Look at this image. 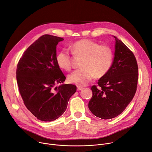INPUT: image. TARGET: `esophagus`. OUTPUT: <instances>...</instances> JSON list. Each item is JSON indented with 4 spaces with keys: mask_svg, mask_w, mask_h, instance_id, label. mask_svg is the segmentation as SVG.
<instances>
[{
    "mask_svg": "<svg viewBox=\"0 0 152 152\" xmlns=\"http://www.w3.org/2000/svg\"><path fill=\"white\" fill-rule=\"evenodd\" d=\"M83 88L82 87H80V86H77V90L79 91V90H81Z\"/></svg>",
    "mask_w": 152,
    "mask_h": 152,
    "instance_id": "esophagus-1",
    "label": "esophagus"
}]
</instances>
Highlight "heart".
Segmentation results:
<instances>
[{"label":"heart","mask_w":152,"mask_h":152,"mask_svg":"<svg viewBox=\"0 0 152 152\" xmlns=\"http://www.w3.org/2000/svg\"><path fill=\"white\" fill-rule=\"evenodd\" d=\"M71 49L75 56L83 57L80 63L82 68L75 70L68 76L69 81L76 85L84 86L95 76L96 77L104 76L113 65V50L108 45H99L92 39H83L73 43ZM72 60L68 49H62L57 54V64L64 69H71Z\"/></svg>","instance_id":"heart-1"}]
</instances>
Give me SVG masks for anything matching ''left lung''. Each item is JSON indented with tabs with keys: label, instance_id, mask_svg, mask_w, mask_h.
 <instances>
[{
	"label": "left lung",
	"instance_id": "1",
	"mask_svg": "<svg viewBox=\"0 0 152 152\" xmlns=\"http://www.w3.org/2000/svg\"><path fill=\"white\" fill-rule=\"evenodd\" d=\"M114 37L113 65L98 80V87L91 88L93 95L88 105L94 115L105 120L123 113L136 94L138 80V66L134 54L121 40Z\"/></svg>",
	"mask_w": 152,
	"mask_h": 152
}]
</instances>
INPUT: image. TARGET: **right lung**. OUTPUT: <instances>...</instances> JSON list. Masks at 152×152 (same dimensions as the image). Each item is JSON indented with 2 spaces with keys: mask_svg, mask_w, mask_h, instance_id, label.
<instances>
[{
  "mask_svg": "<svg viewBox=\"0 0 152 152\" xmlns=\"http://www.w3.org/2000/svg\"><path fill=\"white\" fill-rule=\"evenodd\" d=\"M64 38L44 35L30 45L19 59L16 80L27 109L38 120L51 122L61 116L76 91L63 83L66 77L56 62V46Z\"/></svg>",
  "mask_w": 152,
  "mask_h": 152,
  "instance_id": "obj_1",
  "label": "right lung"
}]
</instances>
